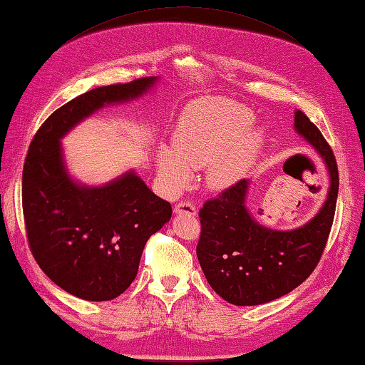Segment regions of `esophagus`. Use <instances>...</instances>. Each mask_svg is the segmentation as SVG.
<instances>
[{"label": "esophagus", "instance_id": "1", "mask_svg": "<svg viewBox=\"0 0 365 365\" xmlns=\"http://www.w3.org/2000/svg\"><path fill=\"white\" fill-rule=\"evenodd\" d=\"M175 213L195 216L197 215V208H195L194 203H190V202H179V203H176V205H175Z\"/></svg>", "mask_w": 365, "mask_h": 365}]
</instances>
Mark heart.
Wrapping results in <instances>:
<instances>
[{
	"label": "heart",
	"mask_w": 365,
	"mask_h": 365,
	"mask_svg": "<svg viewBox=\"0 0 365 365\" xmlns=\"http://www.w3.org/2000/svg\"><path fill=\"white\" fill-rule=\"evenodd\" d=\"M250 108L226 98H205L184 108L173 133V149L162 147L158 168L170 186H182L192 170L207 167L210 189L222 190L245 176L264 144L263 128H248Z\"/></svg>",
	"instance_id": "1"
}]
</instances>
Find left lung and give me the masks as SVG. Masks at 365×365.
<instances>
[{"label": "left lung", "instance_id": "obj_1", "mask_svg": "<svg viewBox=\"0 0 365 365\" xmlns=\"http://www.w3.org/2000/svg\"><path fill=\"white\" fill-rule=\"evenodd\" d=\"M295 130L321 153L330 173L329 195L319 213L295 231L261 226L245 207L247 179L210 199L200 208L197 258L212 289L235 306L263 304L297 289L321 259L334 225L338 166L319 128L302 110Z\"/></svg>", "mask_w": 365, "mask_h": 365}]
</instances>
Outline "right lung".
I'll list each match as a JSON object with an SVG mask.
<instances>
[{"label": "right lung", "instance_id": "right-lung-1", "mask_svg": "<svg viewBox=\"0 0 365 365\" xmlns=\"http://www.w3.org/2000/svg\"><path fill=\"white\" fill-rule=\"evenodd\" d=\"M155 80L101 86L67 102L40 126L25 157L22 208L30 252L56 285L88 302H108L131 285L145 242L173 210L133 171L102 187L76 184L63 165L61 138L106 104L143 96Z\"/></svg>", "mask_w": 365, "mask_h": 365}]
</instances>
